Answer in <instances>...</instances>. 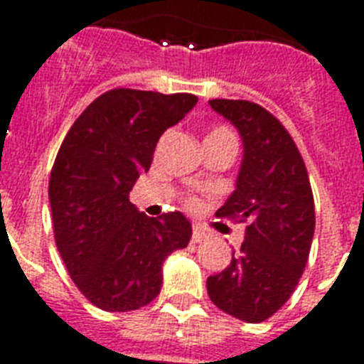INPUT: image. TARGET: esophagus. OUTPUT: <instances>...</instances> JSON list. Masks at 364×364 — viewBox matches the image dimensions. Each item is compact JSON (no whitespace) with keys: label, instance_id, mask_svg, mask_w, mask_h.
Segmentation results:
<instances>
[{"label":"esophagus","instance_id":"1","mask_svg":"<svg viewBox=\"0 0 364 364\" xmlns=\"http://www.w3.org/2000/svg\"><path fill=\"white\" fill-rule=\"evenodd\" d=\"M205 238H208V234H205L204 228L194 227V230H193V242L194 243H200V242H204Z\"/></svg>","mask_w":364,"mask_h":364}]
</instances>
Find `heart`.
Instances as JSON below:
<instances>
[{
  "mask_svg": "<svg viewBox=\"0 0 364 364\" xmlns=\"http://www.w3.org/2000/svg\"><path fill=\"white\" fill-rule=\"evenodd\" d=\"M210 136H232V132L230 130H227V128H215V130L213 132H210ZM208 136V137H210ZM187 205L188 208H198V200L196 198H188L187 200Z\"/></svg>",
  "mask_w": 364,
  "mask_h": 364,
  "instance_id": "b5f03b06",
  "label": "heart"
}]
</instances>
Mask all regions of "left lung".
I'll list each match as a JSON object with an SVG mask.
<instances>
[{
  "label": "left lung",
  "instance_id": "left-lung-1",
  "mask_svg": "<svg viewBox=\"0 0 364 364\" xmlns=\"http://www.w3.org/2000/svg\"><path fill=\"white\" fill-rule=\"evenodd\" d=\"M243 141L236 191L219 219L245 223V240L230 264L208 277L211 302L228 316L260 323L293 294L308 262L316 208L304 160L285 126L245 100H210Z\"/></svg>",
  "mask_w": 364,
  "mask_h": 364
}]
</instances>
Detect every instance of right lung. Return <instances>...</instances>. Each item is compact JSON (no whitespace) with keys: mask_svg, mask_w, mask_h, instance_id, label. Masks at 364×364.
Instances as JSON below:
<instances>
[{"mask_svg":"<svg viewBox=\"0 0 364 364\" xmlns=\"http://www.w3.org/2000/svg\"><path fill=\"white\" fill-rule=\"evenodd\" d=\"M194 94L113 88L96 98L60 145L48 200L56 247L79 291L105 311L147 306L162 287V262L188 245L183 213H139L130 202L154 147L196 105Z\"/></svg>","mask_w":364,"mask_h":364,"instance_id":"1","label":"right lung"}]
</instances>
